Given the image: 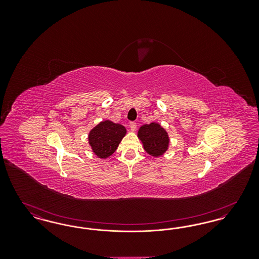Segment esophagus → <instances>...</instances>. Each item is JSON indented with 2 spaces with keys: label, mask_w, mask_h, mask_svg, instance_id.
<instances>
[{
  "label": "esophagus",
  "mask_w": 259,
  "mask_h": 259,
  "mask_svg": "<svg viewBox=\"0 0 259 259\" xmlns=\"http://www.w3.org/2000/svg\"><path fill=\"white\" fill-rule=\"evenodd\" d=\"M136 128H137V124L135 122H130V129H131V131H135Z\"/></svg>",
  "instance_id": "34e87169"
}]
</instances>
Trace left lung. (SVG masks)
Returning a JSON list of instances; mask_svg holds the SVG:
<instances>
[{"mask_svg": "<svg viewBox=\"0 0 259 259\" xmlns=\"http://www.w3.org/2000/svg\"><path fill=\"white\" fill-rule=\"evenodd\" d=\"M138 138L141 140L145 150L153 157L163 155L170 143L167 131L156 122L141 126L138 131Z\"/></svg>", "mask_w": 259, "mask_h": 259, "instance_id": "left-lung-1", "label": "left lung"}]
</instances>
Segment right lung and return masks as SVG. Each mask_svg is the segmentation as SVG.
<instances>
[{"label":"right lung","instance_id":"obj_1","mask_svg":"<svg viewBox=\"0 0 259 259\" xmlns=\"http://www.w3.org/2000/svg\"><path fill=\"white\" fill-rule=\"evenodd\" d=\"M126 132L123 125L107 119L100 122L89 132L88 143L99 158L106 159L118 148Z\"/></svg>","mask_w":259,"mask_h":259}]
</instances>
